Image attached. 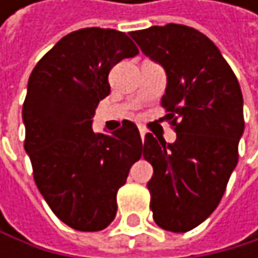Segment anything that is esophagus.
Returning a JSON list of instances; mask_svg holds the SVG:
<instances>
[{
    "label": "esophagus",
    "mask_w": 258,
    "mask_h": 258,
    "mask_svg": "<svg viewBox=\"0 0 258 258\" xmlns=\"http://www.w3.org/2000/svg\"><path fill=\"white\" fill-rule=\"evenodd\" d=\"M139 133H141V138H142V141L145 139V135H147V130L144 126H139Z\"/></svg>",
    "instance_id": "1"
}]
</instances>
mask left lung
<instances>
[{
	"instance_id": "8db88e82",
	"label": "left lung",
	"mask_w": 258,
	"mask_h": 258,
	"mask_svg": "<svg viewBox=\"0 0 258 258\" xmlns=\"http://www.w3.org/2000/svg\"><path fill=\"white\" fill-rule=\"evenodd\" d=\"M141 51L167 74L161 105L173 117L176 141L145 135L147 182L156 224L187 232L215 209L238 162L244 132L238 80L218 47L189 26H152L130 32Z\"/></svg>"
}]
</instances>
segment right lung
I'll use <instances>...</instances> for the list:
<instances>
[{"mask_svg": "<svg viewBox=\"0 0 258 258\" xmlns=\"http://www.w3.org/2000/svg\"><path fill=\"white\" fill-rule=\"evenodd\" d=\"M138 54L126 34L86 27L63 37L29 77L24 150L40 194L76 231H102L114 220L119 187L142 156L133 122L123 120L111 136L91 126L99 102L111 91V68Z\"/></svg>", "mask_w": 258, "mask_h": 258, "instance_id": "right-lung-1", "label": "right lung"}]
</instances>
